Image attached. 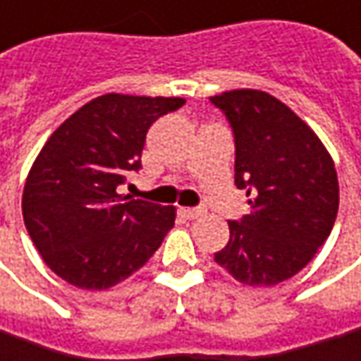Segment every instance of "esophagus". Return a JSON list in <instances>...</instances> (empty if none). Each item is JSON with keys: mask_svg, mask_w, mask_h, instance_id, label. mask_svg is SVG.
Listing matches in <instances>:
<instances>
[{"mask_svg": "<svg viewBox=\"0 0 361 361\" xmlns=\"http://www.w3.org/2000/svg\"><path fill=\"white\" fill-rule=\"evenodd\" d=\"M183 213H185L187 219H197V216L202 215V209H185Z\"/></svg>", "mask_w": 361, "mask_h": 361, "instance_id": "obj_1", "label": "esophagus"}]
</instances>
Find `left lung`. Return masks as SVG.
<instances>
[{
	"label": "left lung",
	"instance_id": "8db88e82",
	"mask_svg": "<svg viewBox=\"0 0 361 361\" xmlns=\"http://www.w3.org/2000/svg\"><path fill=\"white\" fill-rule=\"evenodd\" d=\"M235 136V185L247 188L251 215L229 221L215 253L237 281L269 287L303 269L334 229L340 185L317 134L283 102L261 90L211 98Z\"/></svg>",
	"mask_w": 361,
	"mask_h": 361
}]
</instances>
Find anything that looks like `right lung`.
Returning a JSON list of instances; mask_svg holds the SVG:
<instances>
[{"instance_id":"right-lung-1","label":"right lung","mask_w":361,"mask_h":361,"mask_svg":"<svg viewBox=\"0 0 361 361\" xmlns=\"http://www.w3.org/2000/svg\"><path fill=\"white\" fill-rule=\"evenodd\" d=\"M183 98L104 94L63 122L27 174L21 211L58 277L100 291L138 271L173 229L174 207L118 195L142 169L146 132Z\"/></svg>"}]
</instances>
